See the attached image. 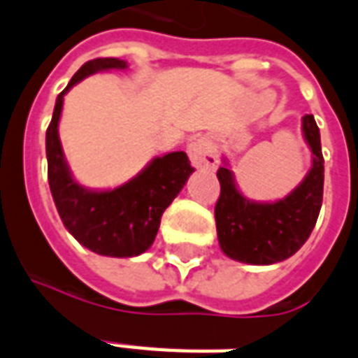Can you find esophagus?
I'll list each match as a JSON object with an SVG mask.
<instances>
[{
	"instance_id": "obj_1",
	"label": "esophagus",
	"mask_w": 358,
	"mask_h": 358,
	"mask_svg": "<svg viewBox=\"0 0 358 358\" xmlns=\"http://www.w3.org/2000/svg\"><path fill=\"white\" fill-rule=\"evenodd\" d=\"M187 154H189L193 167L210 169V171L219 167V157L215 156L212 145L206 139L191 141L189 145H187Z\"/></svg>"
}]
</instances>
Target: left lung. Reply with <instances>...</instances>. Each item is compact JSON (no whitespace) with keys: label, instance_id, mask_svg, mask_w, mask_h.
Returning <instances> with one entry per match:
<instances>
[{"label":"left lung","instance_id":"obj_1","mask_svg":"<svg viewBox=\"0 0 358 358\" xmlns=\"http://www.w3.org/2000/svg\"><path fill=\"white\" fill-rule=\"evenodd\" d=\"M303 135L312 150V167L288 196L277 202H255L236 187L234 174L219 167L221 195L215 204V224L221 249L243 264H277L305 245L317 221L323 201V154L320 128L312 115L303 117Z\"/></svg>","mask_w":358,"mask_h":358}]
</instances>
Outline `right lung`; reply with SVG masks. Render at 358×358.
Here are the masks:
<instances>
[{"instance_id": "right-lung-1", "label": "right lung", "mask_w": 358, "mask_h": 358, "mask_svg": "<svg viewBox=\"0 0 358 358\" xmlns=\"http://www.w3.org/2000/svg\"><path fill=\"white\" fill-rule=\"evenodd\" d=\"M126 66V61L115 57L87 61L57 96L46 129L48 182L64 229L92 252L115 258L139 256L150 249L165 208L195 171L185 152H171L154 157L135 178L115 189H87L72 178L57 131L64 94L87 76Z\"/></svg>"}]
</instances>
